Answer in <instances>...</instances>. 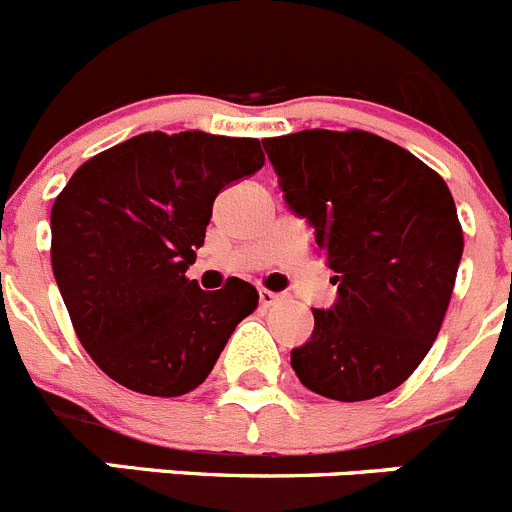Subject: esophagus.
<instances>
[{
	"mask_svg": "<svg viewBox=\"0 0 512 512\" xmlns=\"http://www.w3.org/2000/svg\"><path fill=\"white\" fill-rule=\"evenodd\" d=\"M279 299H281V294H276V291H269V289L259 291V301H261V306H264V309L274 306Z\"/></svg>",
	"mask_w": 512,
	"mask_h": 512,
	"instance_id": "1",
	"label": "esophagus"
}]
</instances>
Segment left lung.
I'll return each mask as SVG.
<instances>
[{
  "mask_svg": "<svg viewBox=\"0 0 512 512\" xmlns=\"http://www.w3.org/2000/svg\"><path fill=\"white\" fill-rule=\"evenodd\" d=\"M286 203L314 226L337 304L291 352L304 387L339 402L392 392L440 334L462 226L445 180L410 150L364 130L266 138Z\"/></svg>",
  "mask_w": 512,
  "mask_h": 512,
  "instance_id": "8db88e82",
  "label": "left lung"
}]
</instances>
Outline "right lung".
Here are the masks:
<instances>
[{
  "mask_svg": "<svg viewBox=\"0 0 512 512\" xmlns=\"http://www.w3.org/2000/svg\"><path fill=\"white\" fill-rule=\"evenodd\" d=\"M256 138L143 133L75 170L52 206V271L72 326L110 379L180 397L211 374L259 291L186 279L218 193L264 165Z\"/></svg>",
  "mask_w": 512,
  "mask_h": 512,
  "instance_id": "add662e5",
  "label": "right lung"
}]
</instances>
